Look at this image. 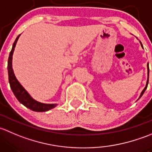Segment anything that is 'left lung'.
<instances>
[{
	"label": "left lung",
	"mask_w": 152,
	"mask_h": 152,
	"mask_svg": "<svg viewBox=\"0 0 152 152\" xmlns=\"http://www.w3.org/2000/svg\"><path fill=\"white\" fill-rule=\"evenodd\" d=\"M140 45H141V46L143 47V45H142L141 42H140ZM147 66H148V80H147V83H146V87L144 88V89H143V91H142V92H141V94H140V97H139V99H140V98L142 96H143V93H144L145 91H146V89L147 88V86H148V75H149V68H148V64H147Z\"/></svg>",
	"instance_id": "obj_1"
}]
</instances>
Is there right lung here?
<instances>
[{
	"label": "right lung",
	"instance_id": "1",
	"mask_svg": "<svg viewBox=\"0 0 152 152\" xmlns=\"http://www.w3.org/2000/svg\"><path fill=\"white\" fill-rule=\"evenodd\" d=\"M20 34L17 37L15 42L13 44V47L9 54V60H8V73H9V82L10 84V87L13 91L14 94L16 96L17 99L21 104L29 108L30 110L36 112H45L50 109L54 108L57 104H44V103L39 102L31 97L29 94L26 91V89L22 86L21 84L17 80L16 77L14 74L13 69H12V56H13L15 48L16 46Z\"/></svg>",
	"mask_w": 152,
	"mask_h": 152
}]
</instances>
